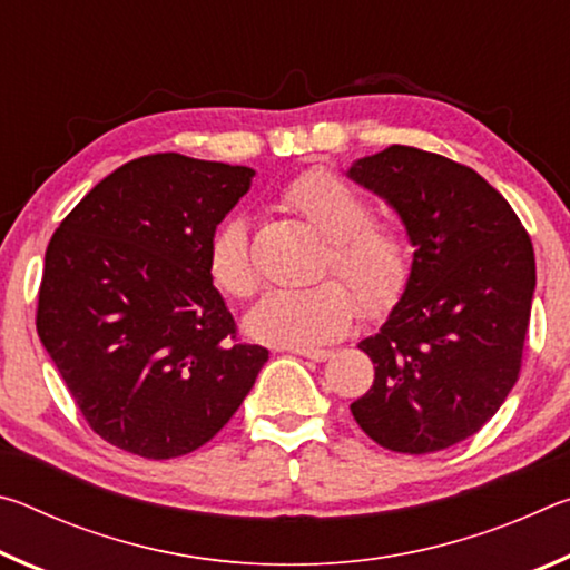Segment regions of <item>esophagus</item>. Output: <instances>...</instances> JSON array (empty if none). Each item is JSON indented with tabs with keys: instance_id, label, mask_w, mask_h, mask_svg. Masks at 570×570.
Instances as JSON below:
<instances>
[{
	"instance_id": "1",
	"label": "esophagus",
	"mask_w": 570,
	"mask_h": 570,
	"mask_svg": "<svg viewBox=\"0 0 570 570\" xmlns=\"http://www.w3.org/2000/svg\"><path fill=\"white\" fill-rule=\"evenodd\" d=\"M288 352L298 354V356H306V360L312 362H324L330 360V350H320V346H288Z\"/></svg>"
}]
</instances>
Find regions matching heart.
I'll return each instance as SVG.
<instances>
[{"mask_svg":"<svg viewBox=\"0 0 570 570\" xmlns=\"http://www.w3.org/2000/svg\"><path fill=\"white\" fill-rule=\"evenodd\" d=\"M282 204L326 238L324 282L266 294L246 316L250 336L272 344H316L334 340L356 316V297L366 308H382L402 294L412 254L402 226L374 218L372 206L352 183L332 170L314 168L288 183ZM208 274L230 298H248L258 288L250 256L248 224L230 214L208 238Z\"/></svg>","mask_w":570,"mask_h":570,"instance_id":"heart-1","label":"heart"}]
</instances>
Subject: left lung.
Instances as JSON below:
<instances>
[{
    "label": "left lung",
    "mask_w": 570,
    "mask_h": 570,
    "mask_svg": "<svg viewBox=\"0 0 570 570\" xmlns=\"http://www.w3.org/2000/svg\"><path fill=\"white\" fill-rule=\"evenodd\" d=\"M350 176L397 208L414 246L400 304L360 344L374 382L352 414L392 452L452 448L493 417L520 377L533 244L480 173L438 153L390 146Z\"/></svg>",
    "instance_id": "obj_1"
}]
</instances>
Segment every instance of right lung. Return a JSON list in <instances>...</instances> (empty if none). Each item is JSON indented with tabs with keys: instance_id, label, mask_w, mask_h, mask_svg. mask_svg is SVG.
Instances as JSON below:
<instances>
[{
	"instance_id": "add662e5",
	"label": "right lung",
	"mask_w": 570,
	"mask_h": 570,
	"mask_svg": "<svg viewBox=\"0 0 570 570\" xmlns=\"http://www.w3.org/2000/svg\"><path fill=\"white\" fill-rule=\"evenodd\" d=\"M250 178L246 166L153 153L102 178L50 238L37 334L112 448L188 455L234 417L266 364L208 274V238Z\"/></svg>"
}]
</instances>
